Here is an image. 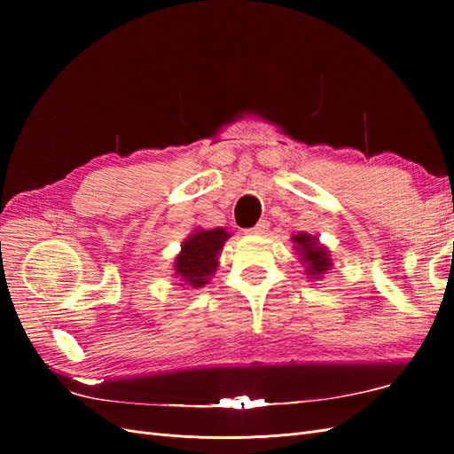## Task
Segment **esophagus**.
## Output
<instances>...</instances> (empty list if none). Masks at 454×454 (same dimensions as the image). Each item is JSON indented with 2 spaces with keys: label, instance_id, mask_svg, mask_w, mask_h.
<instances>
[{
  "label": "esophagus",
  "instance_id": "1",
  "mask_svg": "<svg viewBox=\"0 0 454 454\" xmlns=\"http://www.w3.org/2000/svg\"><path fill=\"white\" fill-rule=\"evenodd\" d=\"M267 231H269V222H267V219H261V222L255 227L248 229L250 235H265Z\"/></svg>",
  "mask_w": 454,
  "mask_h": 454
}]
</instances>
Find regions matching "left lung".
<instances>
[{"label":"left lung","mask_w":454,"mask_h":454,"mask_svg":"<svg viewBox=\"0 0 454 454\" xmlns=\"http://www.w3.org/2000/svg\"><path fill=\"white\" fill-rule=\"evenodd\" d=\"M294 242H297L295 248L303 255L301 259H303V263H307V274H310L312 278H318L320 274L332 267V259H329L327 250L312 235L301 232V235L294 237Z\"/></svg>","instance_id":"8db88e82"}]
</instances>
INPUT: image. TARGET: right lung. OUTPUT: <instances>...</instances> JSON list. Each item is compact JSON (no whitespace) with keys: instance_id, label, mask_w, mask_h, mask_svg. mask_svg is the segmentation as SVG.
<instances>
[{"instance_id":"obj_1","label":"right lung","mask_w":454,"mask_h":454,"mask_svg":"<svg viewBox=\"0 0 454 454\" xmlns=\"http://www.w3.org/2000/svg\"><path fill=\"white\" fill-rule=\"evenodd\" d=\"M227 239L229 232L225 229L199 231L197 235L189 237L182 246V254L176 257V274L193 287H202L214 274L217 254Z\"/></svg>"}]
</instances>
